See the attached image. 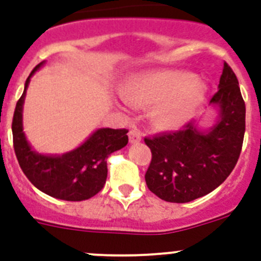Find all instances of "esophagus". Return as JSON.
Wrapping results in <instances>:
<instances>
[{"instance_id": "1", "label": "esophagus", "mask_w": 261, "mask_h": 261, "mask_svg": "<svg viewBox=\"0 0 261 261\" xmlns=\"http://www.w3.org/2000/svg\"><path fill=\"white\" fill-rule=\"evenodd\" d=\"M128 136H129V142H130V144H138V142L141 141V135H140V132L136 130V129L129 130Z\"/></svg>"}]
</instances>
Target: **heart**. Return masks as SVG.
I'll return each mask as SVG.
<instances>
[{"instance_id": "obj_1", "label": "heart", "mask_w": 261, "mask_h": 261, "mask_svg": "<svg viewBox=\"0 0 261 261\" xmlns=\"http://www.w3.org/2000/svg\"><path fill=\"white\" fill-rule=\"evenodd\" d=\"M125 102L150 107L154 125L163 130L180 128L204 102L208 85L202 78L187 71H156L137 75L121 87Z\"/></svg>"}]
</instances>
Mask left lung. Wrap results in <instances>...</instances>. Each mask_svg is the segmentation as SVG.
I'll return each instance as SVG.
<instances>
[{"label": "left lung", "mask_w": 261, "mask_h": 261, "mask_svg": "<svg viewBox=\"0 0 261 261\" xmlns=\"http://www.w3.org/2000/svg\"><path fill=\"white\" fill-rule=\"evenodd\" d=\"M209 105L217 119L209 128L197 121L177 132L145 138L151 162L147 188L168 202H190L208 195L226 180L238 162L246 130V105L232 69L223 64L218 91Z\"/></svg>", "instance_id": "obj_1"}]
</instances>
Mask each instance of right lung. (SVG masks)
<instances>
[{
	"mask_svg": "<svg viewBox=\"0 0 261 261\" xmlns=\"http://www.w3.org/2000/svg\"><path fill=\"white\" fill-rule=\"evenodd\" d=\"M44 64L40 62L31 71L17 102L11 125L14 150L22 171L38 190L65 201H82L102 191L107 179L108 155L126 146L128 130L100 128L64 154L36 151L23 132V105L31 77Z\"/></svg>",
	"mask_w": 261,
	"mask_h": 261,
	"instance_id": "1",
	"label": "right lung"
}]
</instances>
